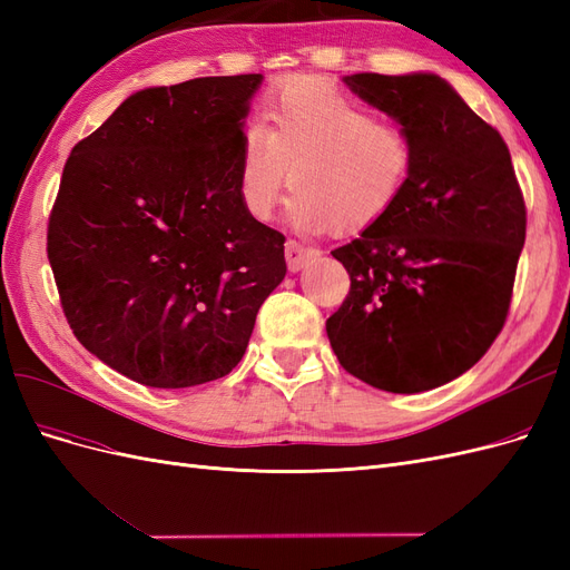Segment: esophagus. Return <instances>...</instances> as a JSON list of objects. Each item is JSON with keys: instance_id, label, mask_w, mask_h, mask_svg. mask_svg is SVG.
<instances>
[{"instance_id": "34e87169", "label": "esophagus", "mask_w": 570, "mask_h": 570, "mask_svg": "<svg viewBox=\"0 0 570 570\" xmlns=\"http://www.w3.org/2000/svg\"><path fill=\"white\" fill-rule=\"evenodd\" d=\"M318 252L314 247H306L302 243H297V239H287L285 245V258H287V268L289 271H299L304 268V264L308 262V258L316 256Z\"/></svg>"}]
</instances>
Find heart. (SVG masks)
I'll return each mask as SVG.
<instances>
[{"instance_id":"1","label":"heart","mask_w":570,"mask_h":570,"mask_svg":"<svg viewBox=\"0 0 570 570\" xmlns=\"http://www.w3.org/2000/svg\"><path fill=\"white\" fill-rule=\"evenodd\" d=\"M252 120L237 159L245 212L268 220L289 187L292 220L304 230L361 233L402 202L413 174L409 135L356 99L316 80H295Z\"/></svg>"}]
</instances>
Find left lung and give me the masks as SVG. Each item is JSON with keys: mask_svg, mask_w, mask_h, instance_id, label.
Here are the masks:
<instances>
[{"mask_svg": "<svg viewBox=\"0 0 570 570\" xmlns=\"http://www.w3.org/2000/svg\"><path fill=\"white\" fill-rule=\"evenodd\" d=\"M350 90L413 145L402 202L331 254L350 295L325 321L342 364L377 390L413 394L475 366L502 333L525 245L511 154L435 73H354Z\"/></svg>", "mask_w": 570, "mask_h": 570, "instance_id": "left-lung-1", "label": "left lung"}]
</instances>
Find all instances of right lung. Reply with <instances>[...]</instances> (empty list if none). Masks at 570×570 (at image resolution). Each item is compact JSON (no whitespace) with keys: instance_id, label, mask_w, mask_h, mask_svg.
Wrapping results in <instances>:
<instances>
[{"instance_id":"obj_1","label":"right lung","mask_w":570,"mask_h":570,"mask_svg":"<svg viewBox=\"0 0 570 570\" xmlns=\"http://www.w3.org/2000/svg\"><path fill=\"white\" fill-rule=\"evenodd\" d=\"M262 73L130 95L63 166L47 228L68 325L147 387L228 375L285 278V235L252 218L237 159Z\"/></svg>"}]
</instances>
